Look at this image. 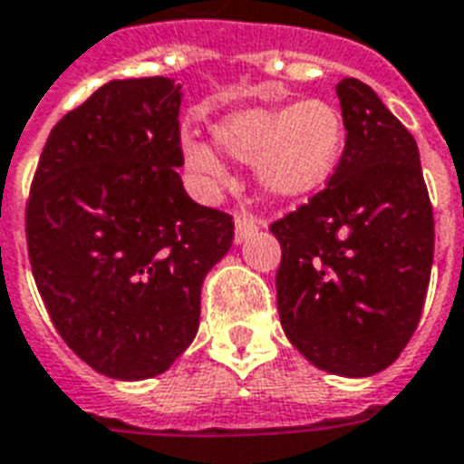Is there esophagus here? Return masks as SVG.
<instances>
[{
	"mask_svg": "<svg viewBox=\"0 0 464 464\" xmlns=\"http://www.w3.org/2000/svg\"><path fill=\"white\" fill-rule=\"evenodd\" d=\"M257 218L250 214H238L236 217V243H243L247 236H253L257 231Z\"/></svg>",
	"mask_w": 464,
	"mask_h": 464,
	"instance_id": "34e87169",
	"label": "esophagus"
}]
</instances>
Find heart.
<instances>
[{"label": "heart", "instance_id": "b5f03b06", "mask_svg": "<svg viewBox=\"0 0 464 464\" xmlns=\"http://www.w3.org/2000/svg\"><path fill=\"white\" fill-rule=\"evenodd\" d=\"M211 138L221 153L253 162L257 187L270 199L299 201L334 179L348 146V123L334 102L306 97L233 111L211 126ZM179 153L201 194L217 197L231 185V169L211 143L182 138Z\"/></svg>", "mask_w": 464, "mask_h": 464}]
</instances>
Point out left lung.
I'll use <instances>...</instances> for the list:
<instances>
[{
  "label": "left lung",
  "instance_id": "left-lung-1",
  "mask_svg": "<svg viewBox=\"0 0 464 464\" xmlns=\"http://www.w3.org/2000/svg\"><path fill=\"white\" fill-rule=\"evenodd\" d=\"M348 146L324 192L270 231L282 246L277 309L318 370L370 377L411 341L433 265V208L419 146L372 87L335 84Z\"/></svg>",
  "mask_w": 464,
  "mask_h": 464
}]
</instances>
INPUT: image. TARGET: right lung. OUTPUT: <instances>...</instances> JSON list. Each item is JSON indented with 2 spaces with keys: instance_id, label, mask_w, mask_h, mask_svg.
Returning <instances> with one entry per match:
<instances>
[{
  "instance_id": "obj_1",
  "label": "right lung",
  "mask_w": 464,
  "mask_h": 464,
  "mask_svg": "<svg viewBox=\"0 0 464 464\" xmlns=\"http://www.w3.org/2000/svg\"><path fill=\"white\" fill-rule=\"evenodd\" d=\"M182 84L111 80L55 123L35 169L26 238L63 341L111 380L158 377L199 331L201 285L233 221L185 192Z\"/></svg>"
}]
</instances>
